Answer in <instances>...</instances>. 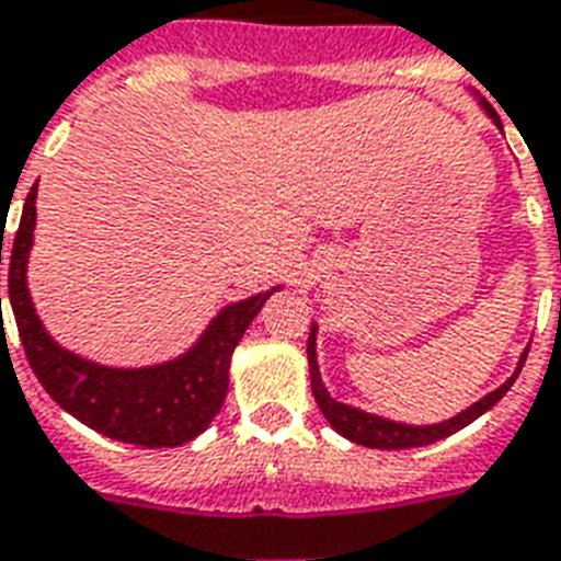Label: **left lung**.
<instances>
[{
	"mask_svg": "<svg viewBox=\"0 0 561 561\" xmlns=\"http://www.w3.org/2000/svg\"><path fill=\"white\" fill-rule=\"evenodd\" d=\"M485 114L492 116L494 125L501 128V116L494 114V107L489 102H483ZM529 351V348H527ZM527 351L520 354V363L515 368V375L501 386V389H494L485 398L474 403V407H468L454 419L442 421V424H427V427H412V424H398V421L380 419V415H371V412H363L357 407H348V403L333 401L321 383L319 366H316V328L310 330V340H307V359H310V386H312V398L319 403L321 415L330 421V427L342 433L351 442H357V445L366 447H380V450H401V447H421V445H433L438 438L450 436V433H457V430L468 427L471 421L480 419L483 412H489L494 403L501 401L503 394L510 392V386L515 383V377L520 375V368H524V359H527Z\"/></svg>",
	"mask_w": 561,
	"mask_h": 561,
	"instance_id": "left-lung-1",
	"label": "left lung"
}]
</instances>
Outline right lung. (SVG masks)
Here are the masks:
<instances>
[{"label":"right lung","instance_id":"add662e5","mask_svg":"<svg viewBox=\"0 0 561 561\" xmlns=\"http://www.w3.org/2000/svg\"><path fill=\"white\" fill-rule=\"evenodd\" d=\"M34 198H37V184L25 198L23 219L11 245L8 295H11V310H14L25 357L43 389L51 394V401L58 403L60 410L76 415L81 424L128 445L175 447L204 433L228 394V368H231L233 348L240 345L242 333L254 321L260 307L266 304L268 295L277 293V286L225 307L184 357L149 368L95 366L90 359H81L78 354L60 348L34 312L28 284H25L34 221H37Z\"/></svg>","mask_w":561,"mask_h":561}]
</instances>
